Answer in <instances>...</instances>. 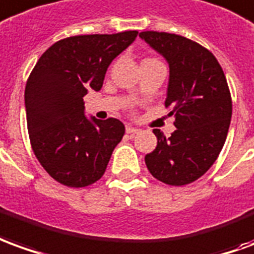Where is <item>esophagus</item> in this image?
<instances>
[{
	"label": "esophagus",
	"mask_w": 254,
	"mask_h": 254,
	"mask_svg": "<svg viewBox=\"0 0 254 254\" xmlns=\"http://www.w3.org/2000/svg\"><path fill=\"white\" fill-rule=\"evenodd\" d=\"M126 132L130 134V135H135V134L139 132V128H135V127H132V126H127V127H126Z\"/></svg>",
	"instance_id": "obj_1"
}]
</instances>
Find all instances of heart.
<instances>
[{
    "label": "heart",
    "instance_id": "obj_1",
    "mask_svg": "<svg viewBox=\"0 0 254 254\" xmlns=\"http://www.w3.org/2000/svg\"><path fill=\"white\" fill-rule=\"evenodd\" d=\"M145 61H159V60H157V59H153V57H147V59H145L142 63H145Z\"/></svg>",
    "mask_w": 254,
    "mask_h": 254
}]
</instances>
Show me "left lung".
<instances>
[{
	"instance_id": "8db88e82",
	"label": "left lung",
	"mask_w": 254,
	"mask_h": 254,
	"mask_svg": "<svg viewBox=\"0 0 254 254\" xmlns=\"http://www.w3.org/2000/svg\"><path fill=\"white\" fill-rule=\"evenodd\" d=\"M139 37L170 65L165 108L175 115L170 138L157 128V146L145 156L149 172L171 186L197 181L216 161L227 138L233 102L216 57L191 39L168 32Z\"/></svg>"
}]
</instances>
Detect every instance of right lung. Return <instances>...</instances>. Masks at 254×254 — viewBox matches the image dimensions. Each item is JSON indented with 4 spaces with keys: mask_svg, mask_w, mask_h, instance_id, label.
I'll use <instances>...</instances> for the list:
<instances>
[{
    "mask_svg": "<svg viewBox=\"0 0 254 254\" xmlns=\"http://www.w3.org/2000/svg\"><path fill=\"white\" fill-rule=\"evenodd\" d=\"M138 31L76 35L50 46L34 66L24 93L27 128L34 154L55 181L86 188L107 170L124 135L118 119L84 116L83 97L101 90L109 64Z\"/></svg>",
    "mask_w": 254,
    "mask_h": 254,
    "instance_id": "obj_1",
    "label": "right lung"
}]
</instances>
